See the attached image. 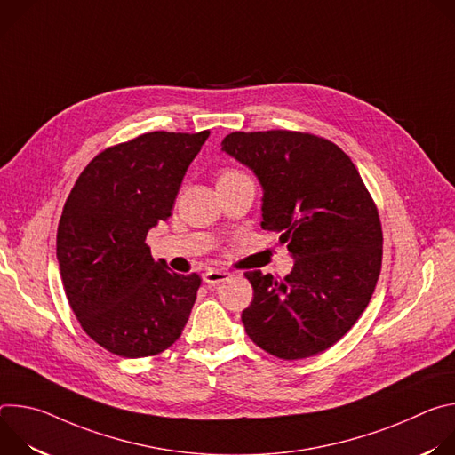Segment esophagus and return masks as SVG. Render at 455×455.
<instances>
[{"mask_svg": "<svg viewBox=\"0 0 455 455\" xmlns=\"http://www.w3.org/2000/svg\"><path fill=\"white\" fill-rule=\"evenodd\" d=\"M230 277H232V275H230L228 272H225V270L211 268V270H207V272L204 274V283H207V284H220V283L228 281Z\"/></svg>", "mask_w": 455, "mask_h": 455, "instance_id": "esophagus-1", "label": "esophagus"}]
</instances>
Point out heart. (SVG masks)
I'll use <instances>...</instances> for the list:
<instances>
[{
	"label": "heart",
	"instance_id": "1",
	"mask_svg": "<svg viewBox=\"0 0 455 455\" xmlns=\"http://www.w3.org/2000/svg\"><path fill=\"white\" fill-rule=\"evenodd\" d=\"M235 174H239V172H235V171H225L220 178H227V176H235Z\"/></svg>",
	"mask_w": 455,
	"mask_h": 455
}]
</instances>
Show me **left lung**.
<instances>
[{
    "label": "left lung",
    "instance_id": "1",
    "mask_svg": "<svg viewBox=\"0 0 455 455\" xmlns=\"http://www.w3.org/2000/svg\"><path fill=\"white\" fill-rule=\"evenodd\" d=\"M221 151L263 188L261 227L279 232L293 270L246 272L253 299L241 320L267 353L299 360L339 342L367 307L381 268V225L351 158L295 132L230 133Z\"/></svg>",
    "mask_w": 455,
    "mask_h": 455
}]
</instances>
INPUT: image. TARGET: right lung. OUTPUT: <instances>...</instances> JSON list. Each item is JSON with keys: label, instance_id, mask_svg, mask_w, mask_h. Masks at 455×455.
I'll return each mask as SVG.
<instances>
[{"label": "right lung", "instance_id": "right-lung-1", "mask_svg": "<svg viewBox=\"0 0 455 455\" xmlns=\"http://www.w3.org/2000/svg\"><path fill=\"white\" fill-rule=\"evenodd\" d=\"M211 132L146 133L97 155L57 228V261L83 330L124 358L158 355L188 320L202 279L155 261L148 232L167 221L181 180Z\"/></svg>", "mask_w": 455, "mask_h": 455}]
</instances>
